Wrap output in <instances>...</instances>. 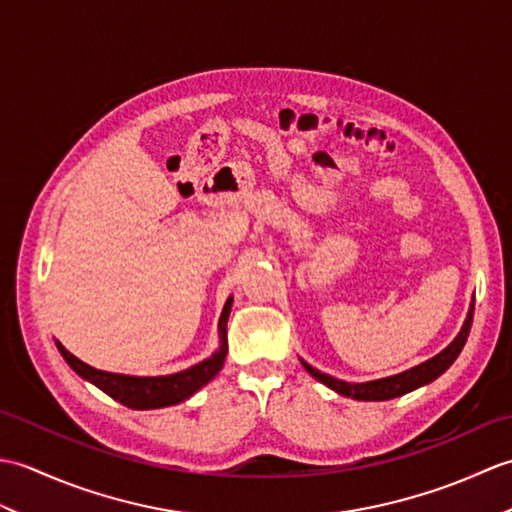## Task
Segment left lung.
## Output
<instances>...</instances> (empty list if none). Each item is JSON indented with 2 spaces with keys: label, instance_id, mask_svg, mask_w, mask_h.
<instances>
[{
  "label": "left lung",
  "instance_id": "1",
  "mask_svg": "<svg viewBox=\"0 0 512 512\" xmlns=\"http://www.w3.org/2000/svg\"><path fill=\"white\" fill-rule=\"evenodd\" d=\"M473 310H475V299L471 301V308H469V314H466V321L462 325L460 334L455 336V341L447 347V350H442L438 356L429 358L427 363H422L418 367H411V369H407V372L396 374V376L372 380V383H345V380L332 378L328 374L319 372V369H314L306 361H301V363H303V367L308 369L310 376L321 380L323 385H328L330 389H334L336 394H341V396L354 398V400H391V398H398L402 394H409V391L431 383V380H436L440 374L447 372V369L453 365L455 358H458V354L462 352L466 339H469L471 323H473Z\"/></svg>",
  "mask_w": 512,
  "mask_h": 512
}]
</instances>
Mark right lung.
I'll use <instances>...</instances> for the list:
<instances>
[{
  "label": "right lung",
  "mask_w": 512,
  "mask_h": 512,
  "mask_svg": "<svg viewBox=\"0 0 512 512\" xmlns=\"http://www.w3.org/2000/svg\"><path fill=\"white\" fill-rule=\"evenodd\" d=\"M233 299L228 297L224 303L222 317L217 328H220V350H217L211 358L206 361L193 365L184 372L171 374V376H125V374H110V372H101V369H94L90 365H85L79 361L74 354H70L65 347L57 341V347L61 356L68 361V365L74 369L81 378L90 380L92 385L103 389L107 396H112L114 400L121 402V405L129 409H158V407H169V405H178V402L187 400L193 396L195 391L209 383L215 374L220 372L224 365V358L228 352V343H226V321L228 314H231Z\"/></svg>",
  "instance_id": "add662e5"
}]
</instances>
